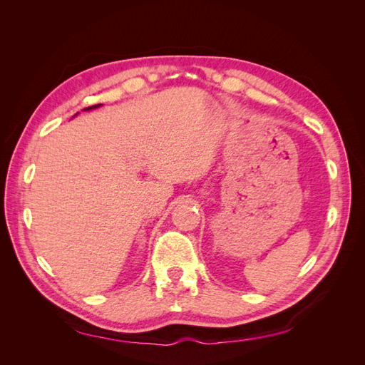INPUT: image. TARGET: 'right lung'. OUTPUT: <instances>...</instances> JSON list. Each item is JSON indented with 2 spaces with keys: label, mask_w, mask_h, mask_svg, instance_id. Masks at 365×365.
<instances>
[{
  "label": "right lung",
  "mask_w": 365,
  "mask_h": 365,
  "mask_svg": "<svg viewBox=\"0 0 365 365\" xmlns=\"http://www.w3.org/2000/svg\"><path fill=\"white\" fill-rule=\"evenodd\" d=\"M101 105H94V106H88V108H85L83 111H90V109H94V108H98Z\"/></svg>",
  "instance_id": "1"
}]
</instances>
